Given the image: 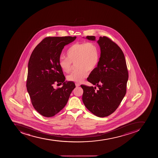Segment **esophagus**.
Masks as SVG:
<instances>
[{"label": "esophagus", "instance_id": "obj_1", "mask_svg": "<svg viewBox=\"0 0 158 158\" xmlns=\"http://www.w3.org/2000/svg\"><path fill=\"white\" fill-rule=\"evenodd\" d=\"M76 86V87H78L80 86V84H79V83H75Z\"/></svg>", "mask_w": 158, "mask_h": 158}]
</instances>
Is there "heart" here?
Masks as SVG:
<instances>
[{
  "label": "heart",
  "instance_id": "obj_1",
  "mask_svg": "<svg viewBox=\"0 0 158 158\" xmlns=\"http://www.w3.org/2000/svg\"><path fill=\"white\" fill-rule=\"evenodd\" d=\"M67 57L60 56L59 66L65 73L70 72L72 63L76 61L78 70L67 76L69 81L80 82L88 75V71L95 69L99 61V50L93 42L77 43L72 45L66 52Z\"/></svg>",
  "mask_w": 158,
  "mask_h": 158
}]
</instances>
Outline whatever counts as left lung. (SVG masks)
Instances as JSON below:
<instances>
[{
	"label": "left lung",
	"instance_id": "left-lung-1",
	"mask_svg": "<svg viewBox=\"0 0 158 158\" xmlns=\"http://www.w3.org/2000/svg\"><path fill=\"white\" fill-rule=\"evenodd\" d=\"M86 39L95 41V37L87 36ZM97 42L101 56L87 79L99 89L85 85L81 87L83 102L87 109L95 116L105 117L116 110L125 97L128 72L124 55L117 44L106 36L100 37Z\"/></svg>",
	"mask_w": 158,
	"mask_h": 158
}]
</instances>
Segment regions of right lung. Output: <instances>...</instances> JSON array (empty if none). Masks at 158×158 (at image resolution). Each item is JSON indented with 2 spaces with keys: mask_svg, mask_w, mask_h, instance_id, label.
<instances>
[{
  "mask_svg": "<svg viewBox=\"0 0 158 158\" xmlns=\"http://www.w3.org/2000/svg\"><path fill=\"white\" fill-rule=\"evenodd\" d=\"M76 36L48 37L34 48L28 63L27 89L34 109L42 116L51 117L64 108L72 91L73 81H64L59 60L64 46ZM63 83L55 89V84Z\"/></svg>",
  "mask_w": 158,
  "mask_h": 158,
  "instance_id": "obj_1",
  "label": "right lung"
}]
</instances>
